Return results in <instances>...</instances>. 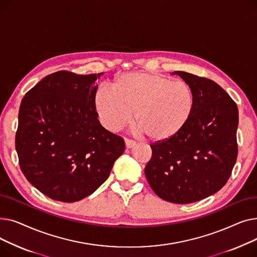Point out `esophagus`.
Instances as JSON below:
<instances>
[{
    "mask_svg": "<svg viewBox=\"0 0 257 257\" xmlns=\"http://www.w3.org/2000/svg\"><path fill=\"white\" fill-rule=\"evenodd\" d=\"M125 144L128 149H131V148L137 146V142H134L133 140H130V139H125Z\"/></svg>",
    "mask_w": 257,
    "mask_h": 257,
    "instance_id": "esophagus-1",
    "label": "esophagus"
}]
</instances>
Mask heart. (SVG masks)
<instances>
[{"instance_id": "heart-1", "label": "heart", "mask_w": 257, "mask_h": 257, "mask_svg": "<svg viewBox=\"0 0 257 257\" xmlns=\"http://www.w3.org/2000/svg\"><path fill=\"white\" fill-rule=\"evenodd\" d=\"M195 93L184 81L158 74L129 73L114 81L112 90L100 87L93 105L102 124L117 131L132 119L148 140L161 143L175 138L187 126L195 109Z\"/></svg>"}]
</instances>
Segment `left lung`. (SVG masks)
<instances>
[{
  "instance_id": "obj_1",
  "label": "left lung",
  "mask_w": 257,
  "mask_h": 257,
  "mask_svg": "<svg viewBox=\"0 0 257 257\" xmlns=\"http://www.w3.org/2000/svg\"><path fill=\"white\" fill-rule=\"evenodd\" d=\"M175 74L193 88L194 113L178 136L150 145L152 157L145 174L159 198L187 204L217 193L230 177L237 158L238 109L214 81Z\"/></svg>"
}]
</instances>
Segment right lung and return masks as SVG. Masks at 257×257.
<instances>
[{
  "mask_svg": "<svg viewBox=\"0 0 257 257\" xmlns=\"http://www.w3.org/2000/svg\"><path fill=\"white\" fill-rule=\"evenodd\" d=\"M100 75L53 73L22 100L19 164L27 180L53 200L70 203L92 194L125 150L124 140L102 127L94 109Z\"/></svg>",
  "mask_w": 257,
  "mask_h": 257,
  "instance_id": "right-lung-1",
  "label": "right lung"
}]
</instances>
